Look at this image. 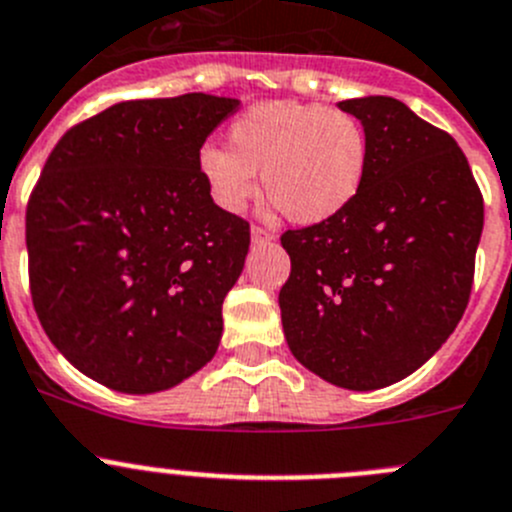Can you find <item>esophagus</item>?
Returning <instances> with one entry per match:
<instances>
[{"label":"esophagus","mask_w":512,"mask_h":512,"mask_svg":"<svg viewBox=\"0 0 512 512\" xmlns=\"http://www.w3.org/2000/svg\"><path fill=\"white\" fill-rule=\"evenodd\" d=\"M272 240H275V234H272L270 229L252 227V242H255V245H265V242H272Z\"/></svg>","instance_id":"obj_1"}]
</instances>
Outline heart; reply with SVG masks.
Returning <instances> with one entry per match:
<instances>
[{
  "label": "heart",
  "instance_id": "b5f03b06",
  "mask_svg": "<svg viewBox=\"0 0 512 512\" xmlns=\"http://www.w3.org/2000/svg\"><path fill=\"white\" fill-rule=\"evenodd\" d=\"M229 146L207 143L199 171L214 202L242 212L257 174L290 222L318 224L341 214L369 174V136L351 113L300 100H267L229 126Z\"/></svg>",
  "mask_w": 512,
  "mask_h": 512
}]
</instances>
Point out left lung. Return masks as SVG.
Returning <instances> with one entry per match:
<instances>
[{
    "label": "left lung",
    "mask_w": 512,
    "mask_h": 512,
    "mask_svg": "<svg viewBox=\"0 0 512 512\" xmlns=\"http://www.w3.org/2000/svg\"><path fill=\"white\" fill-rule=\"evenodd\" d=\"M369 136V174L336 217L288 229L283 331L308 371L353 391L401 381L460 323L482 194L462 148L396 98L341 100Z\"/></svg>",
    "instance_id": "1"
}]
</instances>
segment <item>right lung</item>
Instances as JSON below:
<instances>
[{"label": "right lung", "instance_id": "add662e5", "mask_svg": "<svg viewBox=\"0 0 512 512\" xmlns=\"http://www.w3.org/2000/svg\"><path fill=\"white\" fill-rule=\"evenodd\" d=\"M237 108L207 93L126 100L47 156L27 204L32 305L108 389H171L217 353L250 224L214 204L199 148Z\"/></svg>", "mask_w": 512, "mask_h": 512}]
</instances>
